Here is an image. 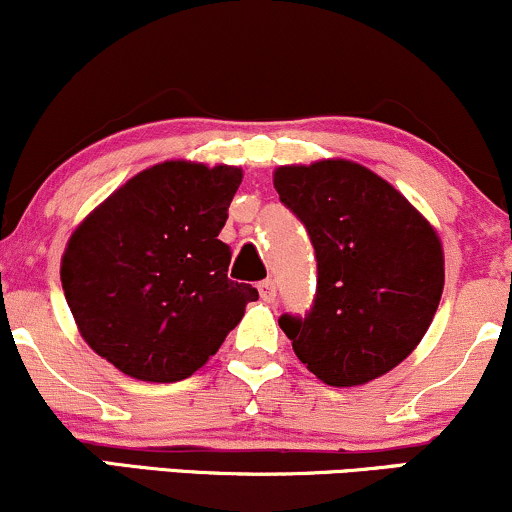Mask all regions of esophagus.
<instances>
[{"instance_id": "esophagus-1", "label": "esophagus", "mask_w": 512, "mask_h": 512, "mask_svg": "<svg viewBox=\"0 0 512 512\" xmlns=\"http://www.w3.org/2000/svg\"><path fill=\"white\" fill-rule=\"evenodd\" d=\"M257 291H260L262 301H267V303H274V301H276V284H274L272 279L260 281V286H257Z\"/></svg>"}]
</instances>
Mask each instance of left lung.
Masks as SVG:
<instances>
[{"label": "left lung", "mask_w": 512, "mask_h": 512, "mask_svg": "<svg viewBox=\"0 0 512 512\" xmlns=\"http://www.w3.org/2000/svg\"><path fill=\"white\" fill-rule=\"evenodd\" d=\"M274 187L313 240L310 313L281 315L293 351L325 385H366L419 346L445 284L443 243L414 204L346 158L279 166Z\"/></svg>", "instance_id": "1"}]
</instances>
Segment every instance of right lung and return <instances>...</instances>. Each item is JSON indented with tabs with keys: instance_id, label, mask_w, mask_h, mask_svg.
I'll return each mask as SVG.
<instances>
[{
	"instance_id": "obj_1",
	"label": "right lung",
	"mask_w": 512,
	"mask_h": 512,
	"mask_svg": "<svg viewBox=\"0 0 512 512\" xmlns=\"http://www.w3.org/2000/svg\"><path fill=\"white\" fill-rule=\"evenodd\" d=\"M236 166L163 161L76 226L60 279L84 342L129 378L178 383L219 351L257 289L228 279L219 240Z\"/></svg>"
}]
</instances>
